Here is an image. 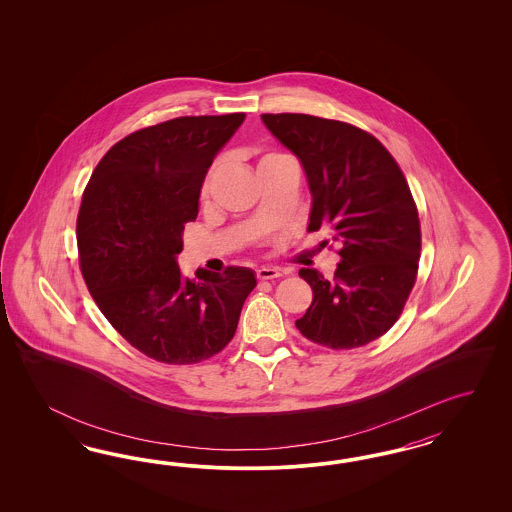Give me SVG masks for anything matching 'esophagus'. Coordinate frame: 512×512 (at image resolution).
<instances>
[{
	"label": "esophagus",
	"instance_id": "obj_1",
	"mask_svg": "<svg viewBox=\"0 0 512 512\" xmlns=\"http://www.w3.org/2000/svg\"><path fill=\"white\" fill-rule=\"evenodd\" d=\"M281 276V270L276 266H263L257 270V278L259 279H276Z\"/></svg>",
	"mask_w": 512,
	"mask_h": 512
}]
</instances>
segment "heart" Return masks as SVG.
Wrapping results in <instances>:
<instances>
[{
    "label": "heart",
    "mask_w": 512,
    "mask_h": 512,
    "mask_svg": "<svg viewBox=\"0 0 512 512\" xmlns=\"http://www.w3.org/2000/svg\"><path fill=\"white\" fill-rule=\"evenodd\" d=\"M274 157H281V154H266L263 159L259 161V165L264 163V161H268V159H274ZM208 195H210V178L204 182V186H202V199H208Z\"/></svg>",
    "instance_id": "1"
}]
</instances>
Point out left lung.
Returning a JSON list of instances; mask_svg holds the SVG:
<instances>
[{"mask_svg":"<svg viewBox=\"0 0 512 512\" xmlns=\"http://www.w3.org/2000/svg\"><path fill=\"white\" fill-rule=\"evenodd\" d=\"M261 120L304 167L308 233L325 227L341 246L334 279L300 268L313 300L296 328L330 349L377 340L398 321L419 270V212L403 172L379 140L355 125L310 114Z\"/></svg>","mask_w":512,"mask_h":512,"instance_id":"left-lung-1","label":"left lung"}]
</instances>
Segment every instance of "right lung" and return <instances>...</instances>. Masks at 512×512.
Here are the masks:
<instances>
[{
	"label": "right lung",
	"instance_id": "add662e5",
	"mask_svg": "<svg viewBox=\"0 0 512 512\" xmlns=\"http://www.w3.org/2000/svg\"><path fill=\"white\" fill-rule=\"evenodd\" d=\"M246 118L182 116L131 133L95 167L77 219L78 257L99 310L140 353L195 364L233 340L255 272L229 266L184 278L187 221L219 150Z\"/></svg>",
	"mask_w": 512,
	"mask_h": 512
}]
</instances>
